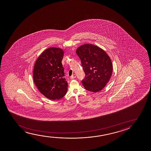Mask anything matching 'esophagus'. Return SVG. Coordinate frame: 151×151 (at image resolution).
Masks as SVG:
<instances>
[{"instance_id": "esophagus-1", "label": "esophagus", "mask_w": 151, "mask_h": 151, "mask_svg": "<svg viewBox=\"0 0 151 151\" xmlns=\"http://www.w3.org/2000/svg\"><path fill=\"white\" fill-rule=\"evenodd\" d=\"M76 78V75L73 74L70 77V79H73L75 78Z\"/></svg>"}]
</instances>
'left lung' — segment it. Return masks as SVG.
<instances>
[{"label":"left lung","instance_id":"1","mask_svg":"<svg viewBox=\"0 0 151 151\" xmlns=\"http://www.w3.org/2000/svg\"><path fill=\"white\" fill-rule=\"evenodd\" d=\"M76 52L86 74L82 81L83 87L93 92L101 91L109 81L112 73L109 56L101 48L91 44L81 45Z\"/></svg>","mask_w":151,"mask_h":151}]
</instances>
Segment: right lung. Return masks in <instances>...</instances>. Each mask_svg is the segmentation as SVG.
Listing matches in <instances>:
<instances>
[{
  "label": "right lung",
  "instance_id": "add662e5",
  "mask_svg": "<svg viewBox=\"0 0 151 151\" xmlns=\"http://www.w3.org/2000/svg\"><path fill=\"white\" fill-rule=\"evenodd\" d=\"M63 50L60 48L50 47L37 58L34 65V83L46 97L55 100L65 95L68 83L64 78L62 60Z\"/></svg>",
  "mask_w": 151,
  "mask_h": 151
}]
</instances>
